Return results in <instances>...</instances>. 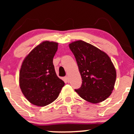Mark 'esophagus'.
Listing matches in <instances>:
<instances>
[{"mask_svg": "<svg viewBox=\"0 0 134 134\" xmlns=\"http://www.w3.org/2000/svg\"><path fill=\"white\" fill-rule=\"evenodd\" d=\"M65 80L66 82H69V79L68 76H65Z\"/></svg>", "mask_w": 134, "mask_h": 134, "instance_id": "34e87169", "label": "esophagus"}]
</instances>
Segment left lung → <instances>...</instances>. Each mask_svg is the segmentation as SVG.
Segmentation results:
<instances>
[{
    "mask_svg": "<svg viewBox=\"0 0 134 134\" xmlns=\"http://www.w3.org/2000/svg\"><path fill=\"white\" fill-rule=\"evenodd\" d=\"M77 63L82 85L75 90L82 99L98 103L110 96L116 81V70L109 56L82 40L69 44Z\"/></svg>",
    "mask_w": 134,
    "mask_h": 134,
    "instance_id": "left-lung-1",
    "label": "left lung"
}]
</instances>
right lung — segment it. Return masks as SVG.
Wrapping results in <instances>:
<instances>
[{
  "mask_svg": "<svg viewBox=\"0 0 134 134\" xmlns=\"http://www.w3.org/2000/svg\"><path fill=\"white\" fill-rule=\"evenodd\" d=\"M58 43L45 41L23 60L19 72L21 91L31 103L44 107L54 101L64 83L58 77L53 64Z\"/></svg>",
  "mask_w": 134,
  "mask_h": 134,
  "instance_id": "add662e5",
  "label": "right lung"
}]
</instances>
